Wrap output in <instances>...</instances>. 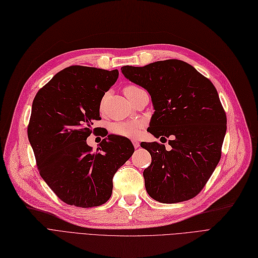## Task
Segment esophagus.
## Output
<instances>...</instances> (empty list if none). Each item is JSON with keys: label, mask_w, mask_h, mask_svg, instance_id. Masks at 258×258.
Instances as JSON below:
<instances>
[{"label": "esophagus", "mask_w": 258, "mask_h": 258, "mask_svg": "<svg viewBox=\"0 0 258 258\" xmlns=\"http://www.w3.org/2000/svg\"><path fill=\"white\" fill-rule=\"evenodd\" d=\"M132 143H133V146H135V148H138V147H140V142H139V141L133 140V141H132Z\"/></svg>", "instance_id": "esophagus-1"}]
</instances>
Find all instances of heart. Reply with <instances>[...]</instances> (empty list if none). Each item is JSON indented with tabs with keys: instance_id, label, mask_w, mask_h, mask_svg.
I'll return each instance as SVG.
<instances>
[{
	"instance_id": "b5f03b06",
	"label": "heart",
	"mask_w": 258,
	"mask_h": 258,
	"mask_svg": "<svg viewBox=\"0 0 258 258\" xmlns=\"http://www.w3.org/2000/svg\"><path fill=\"white\" fill-rule=\"evenodd\" d=\"M140 90L141 88H139L137 86L129 85L125 88V95L126 96L131 95ZM142 127H143V122H142L141 120L117 121V122H114L111 126V131L114 133V135L133 139V138H137L140 135Z\"/></svg>"
}]
</instances>
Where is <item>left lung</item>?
<instances>
[{
	"mask_svg": "<svg viewBox=\"0 0 258 258\" xmlns=\"http://www.w3.org/2000/svg\"><path fill=\"white\" fill-rule=\"evenodd\" d=\"M121 73L152 96L155 113L147 131L161 140L171 138V150L157 142L141 143L152 156L143 172L149 197L165 204L197 197L220 161L226 132L215 85L180 59L123 66Z\"/></svg>",
	"mask_w": 258,
	"mask_h": 258,
	"instance_id": "8db88e82",
	"label": "left lung"
}]
</instances>
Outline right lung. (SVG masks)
<instances>
[{"mask_svg":"<svg viewBox=\"0 0 258 258\" xmlns=\"http://www.w3.org/2000/svg\"><path fill=\"white\" fill-rule=\"evenodd\" d=\"M117 78V69L69 66L34 98L28 137L37 168L68 205L90 208L108 202L115 173L135 153L130 140L119 136L103 139L96 152L86 143L98 129L93 125L101 119L102 97Z\"/></svg>","mask_w":258,"mask_h":258,"instance_id":"add662e5","label":"right lung"}]
</instances>
